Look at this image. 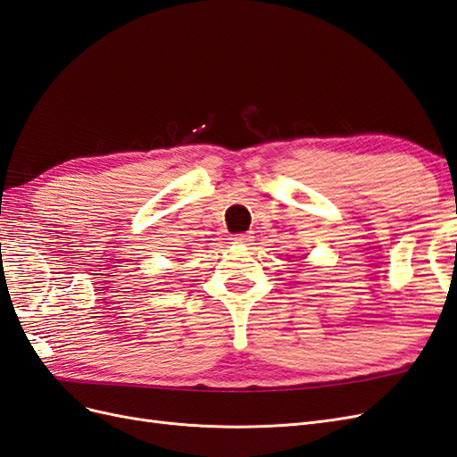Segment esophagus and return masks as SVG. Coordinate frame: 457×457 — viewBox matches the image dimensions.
Here are the masks:
<instances>
[{
    "label": "esophagus",
    "instance_id": "34e87169",
    "mask_svg": "<svg viewBox=\"0 0 457 457\" xmlns=\"http://www.w3.org/2000/svg\"><path fill=\"white\" fill-rule=\"evenodd\" d=\"M232 242H234V244H245V245H250V244H253V234H252V232L237 234V237L232 238Z\"/></svg>",
    "mask_w": 457,
    "mask_h": 457
}]
</instances>
